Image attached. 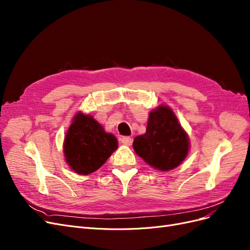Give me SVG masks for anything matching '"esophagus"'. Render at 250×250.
Returning a JSON list of instances; mask_svg holds the SVG:
<instances>
[{
  "instance_id": "34e87169",
  "label": "esophagus",
  "mask_w": 250,
  "mask_h": 250,
  "mask_svg": "<svg viewBox=\"0 0 250 250\" xmlns=\"http://www.w3.org/2000/svg\"><path fill=\"white\" fill-rule=\"evenodd\" d=\"M120 141L123 144V145H126V146H130L132 143V139L130 137H122L120 139Z\"/></svg>"
}]
</instances>
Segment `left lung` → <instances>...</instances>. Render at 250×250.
Returning <instances> with one entry per match:
<instances>
[{
    "label": "left lung",
    "instance_id": "obj_1",
    "mask_svg": "<svg viewBox=\"0 0 250 250\" xmlns=\"http://www.w3.org/2000/svg\"><path fill=\"white\" fill-rule=\"evenodd\" d=\"M132 146L151 167L170 171L184 162L190 141L175 113L167 105H161L149 113L145 134L135 138Z\"/></svg>",
    "mask_w": 250,
    "mask_h": 250
}]
</instances>
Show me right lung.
<instances>
[{"label":"right lung","mask_w":250,"mask_h":250,"mask_svg":"<svg viewBox=\"0 0 250 250\" xmlns=\"http://www.w3.org/2000/svg\"><path fill=\"white\" fill-rule=\"evenodd\" d=\"M118 148V141L111 133L88 115L78 112L67 130L63 153L70 168L82 175L95 172Z\"/></svg>","instance_id":"obj_1"}]
</instances>
